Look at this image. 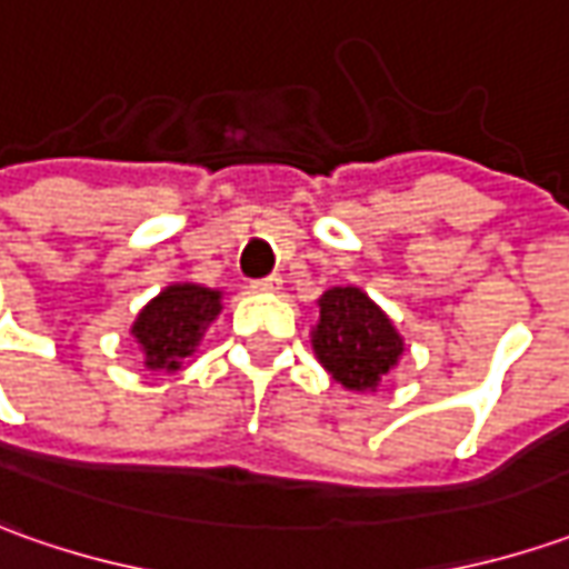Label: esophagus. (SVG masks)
Here are the masks:
<instances>
[{
    "instance_id": "1",
    "label": "esophagus",
    "mask_w": 569,
    "mask_h": 569,
    "mask_svg": "<svg viewBox=\"0 0 569 569\" xmlns=\"http://www.w3.org/2000/svg\"><path fill=\"white\" fill-rule=\"evenodd\" d=\"M251 289H258V292H280V289H283V277H280V273L261 277V280L251 283Z\"/></svg>"
}]
</instances>
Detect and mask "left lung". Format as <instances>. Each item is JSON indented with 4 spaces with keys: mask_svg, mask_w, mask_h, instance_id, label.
<instances>
[{
    "mask_svg": "<svg viewBox=\"0 0 569 569\" xmlns=\"http://www.w3.org/2000/svg\"><path fill=\"white\" fill-rule=\"evenodd\" d=\"M315 352L346 390H375L402 352L390 318L356 286H337L321 296Z\"/></svg>",
    "mask_w": 569,
    "mask_h": 569,
    "instance_id": "left-lung-1",
    "label": "left lung"
}]
</instances>
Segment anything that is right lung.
Listing matches in <instances>:
<instances>
[{
    "instance_id": "obj_1",
    "label": "right lung",
    "mask_w": 569,
    "mask_h": 569,
    "mask_svg": "<svg viewBox=\"0 0 569 569\" xmlns=\"http://www.w3.org/2000/svg\"><path fill=\"white\" fill-rule=\"evenodd\" d=\"M220 315V292L194 283L167 286L157 299L144 305L131 327L144 349L150 371H176L182 359L194 352L207 323Z\"/></svg>"
}]
</instances>
